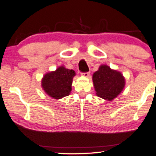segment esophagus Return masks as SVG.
Instances as JSON below:
<instances>
[{
    "label": "esophagus",
    "mask_w": 156,
    "mask_h": 156,
    "mask_svg": "<svg viewBox=\"0 0 156 156\" xmlns=\"http://www.w3.org/2000/svg\"><path fill=\"white\" fill-rule=\"evenodd\" d=\"M83 77H85V78H87V77L90 76V73H82L81 74Z\"/></svg>",
    "instance_id": "1"
}]
</instances>
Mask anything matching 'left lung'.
I'll list each match as a JSON object with an SVG mask.
<instances>
[{"label":"left lung","instance_id":"8db88e82","mask_svg":"<svg viewBox=\"0 0 156 156\" xmlns=\"http://www.w3.org/2000/svg\"><path fill=\"white\" fill-rule=\"evenodd\" d=\"M92 81L97 96L109 101L121 93L126 82L121 72L105 64L101 65L98 70L94 73Z\"/></svg>","mask_w":156,"mask_h":156}]
</instances>
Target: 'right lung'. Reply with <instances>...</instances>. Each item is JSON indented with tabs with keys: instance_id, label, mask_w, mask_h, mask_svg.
Instances as JSON below:
<instances>
[{
	"instance_id": "1",
	"label": "right lung",
	"mask_w": 156,
	"mask_h": 156,
	"mask_svg": "<svg viewBox=\"0 0 156 156\" xmlns=\"http://www.w3.org/2000/svg\"><path fill=\"white\" fill-rule=\"evenodd\" d=\"M75 75L74 70L61 66L55 71L49 72L44 75L41 87L47 95L58 100L70 94Z\"/></svg>"
}]
</instances>
